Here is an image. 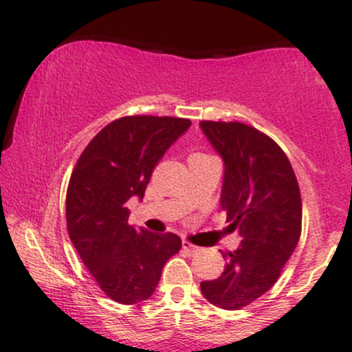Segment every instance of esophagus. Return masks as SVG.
Segmentation results:
<instances>
[{
    "label": "esophagus",
    "instance_id": "1",
    "mask_svg": "<svg viewBox=\"0 0 352 352\" xmlns=\"http://www.w3.org/2000/svg\"><path fill=\"white\" fill-rule=\"evenodd\" d=\"M181 247H183V250L186 252L188 255H196V253L201 250V248L196 247V245H192V243H190V241H186V240H184L183 243H181Z\"/></svg>",
    "mask_w": 352,
    "mask_h": 352
}]
</instances>
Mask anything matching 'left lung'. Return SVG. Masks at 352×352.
Listing matches in <instances>:
<instances>
[{
	"instance_id": "8db88e82",
	"label": "left lung",
	"mask_w": 352,
	"mask_h": 352,
	"mask_svg": "<svg viewBox=\"0 0 352 352\" xmlns=\"http://www.w3.org/2000/svg\"><path fill=\"white\" fill-rule=\"evenodd\" d=\"M223 161L221 210L243 240L228 253L225 270L201 282L211 304L238 311L262 297L280 277L300 238L302 201L285 153L255 127L240 122H199Z\"/></svg>"
}]
</instances>
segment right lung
<instances>
[{
  "mask_svg": "<svg viewBox=\"0 0 352 352\" xmlns=\"http://www.w3.org/2000/svg\"><path fill=\"white\" fill-rule=\"evenodd\" d=\"M191 120L129 116L105 126L78 157L67 190V226L75 250L99 287L120 304L154 294L166 262L179 252L175 233L127 223L131 198L142 199L157 162Z\"/></svg>",
  "mask_w": 352,
  "mask_h": 352,
  "instance_id": "obj_1",
  "label": "right lung"
}]
</instances>
